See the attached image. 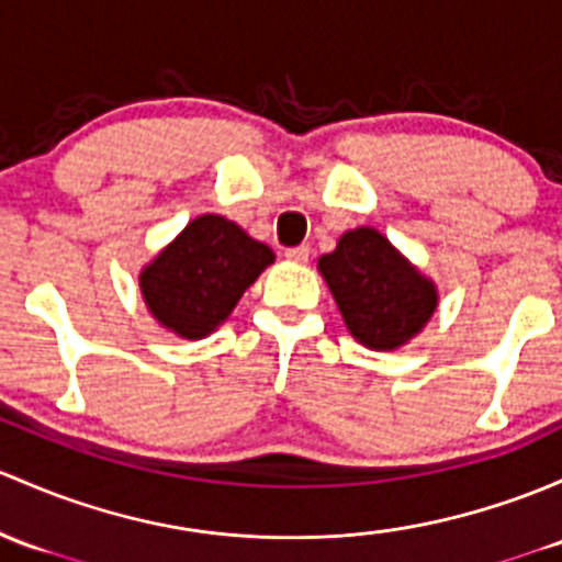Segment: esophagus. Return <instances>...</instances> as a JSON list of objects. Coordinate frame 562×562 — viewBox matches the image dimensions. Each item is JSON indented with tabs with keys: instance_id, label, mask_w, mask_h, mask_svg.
<instances>
[{
	"instance_id": "obj_1",
	"label": "esophagus",
	"mask_w": 562,
	"mask_h": 562,
	"mask_svg": "<svg viewBox=\"0 0 562 562\" xmlns=\"http://www.w3.org/2000/svg\"><path fill=\"white\" fill-rule=\"evenodd\" d=\"M285 258H288V261H293V263H306V261H310V247H306V245L288 247Z\"/></svg>"
}]
</instances>
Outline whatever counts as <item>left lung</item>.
Masks as SVG:
<instances>
[{
  "instance_id": "8db88e82",
  "label": "left lung",
  "mask_w": 562,
  "mask_h": 562,
  "mask_svg": "<svg viewBox=\"0 0 562 562\" xmlns=\"http://www.w3.org/2000/svg\"><path fill=\"white\" fill-rule=\"evenodd\" d=\"M347 328L371 350H395L417 336L439 304L423 277L376 228L341 234L334 252L317 261Z\"/></svg>"
}]
</instances>
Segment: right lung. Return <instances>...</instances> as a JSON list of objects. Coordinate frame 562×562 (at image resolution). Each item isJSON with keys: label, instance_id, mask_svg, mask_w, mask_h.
<instances>
[{"label": "right lung", "instance_id": "add662e5", "mask_svg": "<svg viewBox=\"0 0 562 562\" xmlns=\"http://www.w3.org/2000/svg\"><path fill=\"white\" fill-rule=\"evenodd\" d=\"M269 263H274L271 247L226 217L202 215L142 269V299L164 328L182 339H202L232 315Z\"/></svg>", "mask_w": 562, "mask_h": 562}]
</instances>
